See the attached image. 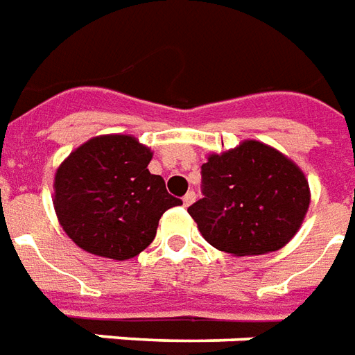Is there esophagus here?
<instances>
[{
	"instance_id": "obj_1",
	"label": "esophagus",
	"mask_w": 355,
	"mask_h": 355,
	"mask_svg": "<svg viewBox=\"0 0 355 355\" xmlns=\"http://www.w3.org/2000/svg\"><path fill=\"white\" fill-rule=\"evenodd\" d=\"M193 201H196V192H193V190H190V192L186 193L184 198H182V203H184L186 207H188V205H192Z\"/></svg>"
}]
</instances>
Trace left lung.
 <instances>
[{
  "instance_id": "obj_1",
  "label": "left lung",
  "mask_w": 355,
  "mask_h": 355,
  "mask_svg": "<svg viewBox=\"0 0 355 355\" xmlns=\"http://www.w3.org/2000/svg\"><path fill=\"white\" fill-rule=\"evenodd\" d=\"M203 198L188 207L201 236L236 257L287 245L304 220L310 186L287 155L259 140H243L201 165Z\"/></svg>"
}]
</instances>
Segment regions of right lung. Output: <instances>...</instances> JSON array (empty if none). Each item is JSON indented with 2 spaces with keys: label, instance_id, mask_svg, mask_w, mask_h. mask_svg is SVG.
Listing matches in <instances>:
<instances>
[{
  "label": "right lung",
  "instance_id": "right-lung-1",
  "mask_svg": "<svg viewBox=\"0 0 355 355\" xmlns=\"http://www.w3.org/2000/svg\"><path fill=\"white\" fill-rule=\"evenodd\" d=\"M152 150L131 135H101L76 148L55 175V213L73 243L127 261L155 238L162 215L182 205L148 171Z\"/></svg>",
  "mask_w": 355,
  "mask_h": 355
}]
</instances>
